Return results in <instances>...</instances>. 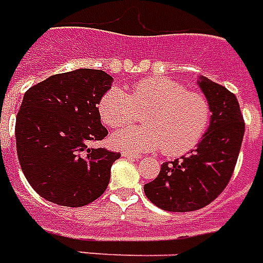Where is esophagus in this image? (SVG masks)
Segmentation results:
<instances>
[{
    "label": "esophagus",
    "instance_id": "1",
    "mask_svg": "<svg viewBox=\"0 0 263 263\" xmlns=\"http://www.w3.org/2000/svg\"><path fill=\"white\" fill-rule=\"evenodd\" d=\"M122 156L126 158V159H141L142 156L137 154H131V152H122Z\"/></svg>",
    "mask_w": 263,
    "mask_h": 263
}]
</instances>
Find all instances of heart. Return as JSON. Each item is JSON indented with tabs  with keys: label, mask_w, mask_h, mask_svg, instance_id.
<instances>
[{
	"label": "heart",
	"mask_w": 263,
	"mask_h": 263,
	"mask_svg": "<svg viewBox=\"0 0 263 263\" xmlns=\"http://www.w3.org/2000/svg\"><path fill=\"white\" fill-rule=\"evenodd\" d=\"M137 109L145 111L148 126L125 128L111 137L112 146L126 152L163 149L167 156H182L200 142L210 122V104L203 94L167 77L138 81L129 96L111 88L98 103L100 118L109 128H121L135 120Z\"/></svg>",
	"instance_id": "heart-1"
}]
</instances>
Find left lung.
Returning <instances> with one entry per match:
<instances>
[{
    "label": "left lung",
    "mask_w": 263,
    "mask_h": 263,
    "mask_svg": "<svg viewBox=\"0 0 263 263\" xmlns=\"http://www.w3.org/2000/svg\"><path fill=\"white\" fill-rule=\"evenodd\" d=\"M210 104V126L196 149L182 159L165 162L146 197L159 209L186 213L203 209L218 197L234 173L242 143V114L235 94L207 77L197 80Z\"/></svg>",
    "instance_id": "1"
}]
</instances>
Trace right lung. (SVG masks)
<instances>
[{"label": "right lung", "mask_w": 263, "mask_h": 263, "mask_svg": "<svg viewBox=\"0 0 263 263\" xmlns=\"http://www.w3.org/2000/svg\"><path fill=\"white\" fill-rule=\"evenodd\" d=\"M111 83L103 70L77 69L25 92L15 124L16 154L26 180L45 200L83 207L105 192L121 155L88 142L108 135L98 103Z\"/></svg>", "instance_id": "obj_1"}]
</instances>
